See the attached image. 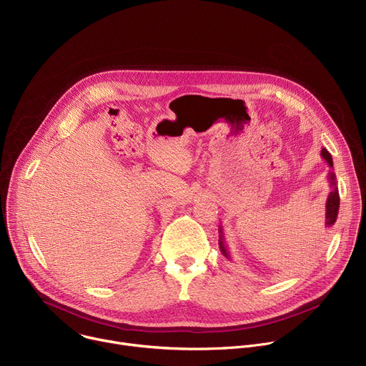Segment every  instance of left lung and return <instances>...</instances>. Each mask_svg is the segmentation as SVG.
Masks as SVG:
<instances>
[{
	"instance_id": "left-lung-1",
	"label": "left lung",
	"mask_w": 366,
	"mask_h": 366,
	"mask_svg": "<svg viewBox=\"0 0 366 366\" xmlns=\"http://www.w3.org/2000/svg\"><path fill=\"white\" fill-rule=\"evenodd\" d=\"M322 158L327 162V165L333 169V159H332V154L326 150V147H323L322 149ZM327 179H329V184H330V188H332V192L329 194V197H327V202H326V223H325V226L326 227H332L333 224H335V222H336V219H337V213H339V205H340V197H339V189H337V181H336V175H335V172L333 171H330L329 172V177H327ZM219 246H220V250H222V253L227 257V259H230V254H229V252H227V249H226V244H224V236H223V229H222V226L219 227Z\"/></svg>"
}]
</instances>
